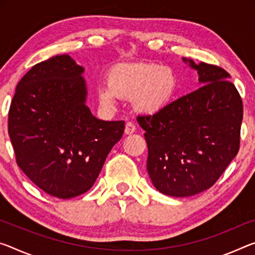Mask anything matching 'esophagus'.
Returning a JSON list of instances; mask_svg holds the SVG:
<instances>
[{
    "label": "esophagus",
    "instance_id": "34e87169",
    "mask_svg": "<svg viewBox=\"0 0 255 255\" xmlns=\"http://www.w3.org/2000/svg\"><path fill=\"white\" fill-rule=\"evenodd\" d=\"M135 130H136L135 124H132L131 121H128V123L126 124V126H125V134L130 135V134H132V132H135Z\"/></svg>",
    "mask_w": 255,
    "mask_h": 255
}]
</instances>
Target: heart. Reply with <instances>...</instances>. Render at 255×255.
<instances>
[{
  "mask_svg": "<svg viewBox=\"0 0 255 255\" xmlns=\"http://www.w3.org/2000/svg\"><path fill=\"white\" fill-rule=\"evenodd\" d=\"M178 79L171 68L151 63H121L111 68L108 86H99L98 95L104 107L115 106L117 98H131L137 111L153 113L170 102Z\"/></svg>",
  "mask_w": 255,
  "mask_h": 255,
  "instance_id": "obj_1",
  "label": "heart"
}]
</instances>
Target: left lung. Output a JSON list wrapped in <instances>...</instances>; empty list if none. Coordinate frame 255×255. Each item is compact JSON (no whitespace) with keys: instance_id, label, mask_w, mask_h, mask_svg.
Listing matches in <instances>:
<instances>
[{"instance_id":"1","label":"left lung","mask_w":255,"mask_h":255,"mask_svg":"<svg viewBox=\"0 0 255 255\" xmlns=\"http://www.w3.org/2000/svg\"><path fill=\"white\" fill-rule=\"evenodd\" d=\"M189 63L202 86L153 115L137 116L145 130L149 178L157 191L176 197L216 184L238 153L243 120V101L228 72Z\"/></svg>"}]
</instances>
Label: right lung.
Wrapping results in <instances>:
<instances>
[{
    "mask_svg": "<svg viewBox=\"0 0 255 255\" xmlns=\"http://www.w3.org/2000/svg\"><path fill=\"white\" fill-rule=\"evenodd\" d=\"M84 69L69 55L35 64L11 101L9 136L19 168L59 199L86 193L109 152L123 137L125 121H103L85 104Z\"/></svg>",
    "mask_w": 255,
    "mask_h": 255,
    "instance_id": "1",
    "label": "right lung"
}]
</instances>
